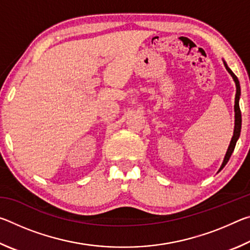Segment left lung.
Wrapping results in <instances>:
<instances>
[{
    "label": "left lung",
    "mask_w": 250,
    "mask_h": 250,
    "mask_svg": "<svg viewBox=\"0 0 250 250\" xmlns=\"http://www.w3.org/2000/svg\"><path fill=\"white\" fill-rule=\"evenodd\" d=\"M224 65H225L226 69L228 70V73L231 75V77H232V79H234V82L236 83V97H235V130H234V135H232L230 145H229V146H228V150L226 152L225 159H224V162H223L222 167H221V170L226 166L228 160H229L232 151H234V149H235L236 142H237V140H238V138L240 135V129H242V112H240V108H239V96H240L239 82H238V78H237L236 75L229 69V67L227 66L226 62H224Z\"/></svg>",
    "instance_id": "left-lung-1"
}]
</instances>
